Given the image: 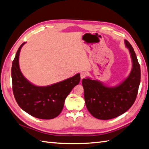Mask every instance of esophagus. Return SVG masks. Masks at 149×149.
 Segmentation results:
<instances>
[{"label": "esophagus", "instance_id": "1", "mask_svg": "<svg viewBox=\"0 0 149 149\" xmlns=\"http://www.w3.org/2000/svg\"><path fill=\"white\" fill-rule=\"evenodd\" d=\"M85 77H86V73H84V72H81V80H82V79H84Z\"/></svg>", "mask_w": 149, "mask_h": 149}]
</instances>
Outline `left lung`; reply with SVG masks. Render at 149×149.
<instances>
[{
	"label": "left lung",
	"instance_id": "obj_1",
	"mask_svg": "<svg viewBox=\"0 0 149 149\" xmlns=\"http://www.w3.org/2000/svg\"><path fill=\"white\" fill-rule=\"evenodd\" d=\"M124 43L132 61V68L127 78L116 86H109L90 77L82 81L86 107L98 119H111L122 115L136 100L140 83V66L133 47L126 40Z\"/></svg>",
	"mask_w": 149,
	"mask_h": 149
}]
</instances>
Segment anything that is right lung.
I'll return each instance as SVG.
<instances>
[{"label": "right lung", "instance_id": "obj_1", "mask_svg": "<svg viewBox=\"0 0 149 149\" xmlns=\"http://www.w3.org/2000/svg\"><path fill=\"white\" fill-rule=\"evenodd\" d=\"M25 43L19 47L12 63L13 90L16 101L21 109L36 118H55L63 110L67 96L80 82V74L49 86L34 85L23 75L19 65L20 51Z\"/></svg>", "mask_w": 149, "mask_h": 149}]
</instances>
